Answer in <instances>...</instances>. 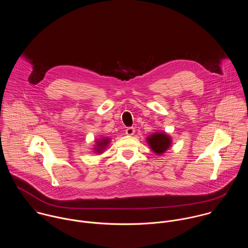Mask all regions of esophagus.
<instances>
[{"mask_svg": "<svg viewBox=\"0 0 248 248\" xmlns=\"http://www.w3.org/2000/svg\"><path fill=\"white\" fill-rule=\"evenodd\" d=\"M125 133H126V135H128V136H132V135H134V133H135V128H134V127H127L126 130H125Z\"/></svg>", "mask_w": 248, "mask_h": 248, "instance_id": "esophagus-1", "label": "esophagus"}]
</instances>
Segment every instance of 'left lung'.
I'll list each match as a JSON object with an SVG mask.
<instances>
[{
	"label": "left lung",
	"instance_id": "1",
	"mask_svg": "<svg viewBox=\"0 0 248 248\" xmlns=\"http://www.w3.org/2000/svg\"><path fill=\"white\" fill-rule=\"evenodd\" d=\"M147 143L156 154H163L170 147L171 138L165 132H156L146 138Z\"/></svg>",
	"mask_w": 248,
	"mask_h": 248
}]
</instances>
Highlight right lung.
<instances>
[{"label": "right lung", "instance_id": "1", "mask_svg": "<svg viewBox=\"0 0 248 248\" xmlns=\"http://www.w3.org/2000/svg\"><path fill=\"white\" fill-rule=\"evenodd\" d=\"M109 140L110 139L109 138H102V139H99L97 141H96V145L94 147V151L98 154L102 153L103 150H105V148L108 146V144L109 143Z\"/></svg>", "mask_w": 248, "mask_h": 248}]
</instances>
